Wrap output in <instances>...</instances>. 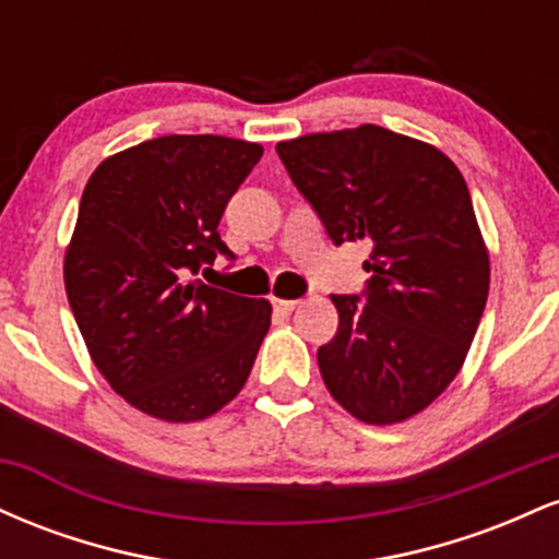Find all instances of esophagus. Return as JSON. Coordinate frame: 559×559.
Returning <instances> with one entry per match:
<instances>
[{"label":"esophagus","mask_w":559,"mask_h":559,"mask_svg":"<svg viewBox=\"0 0 559 559\" xmlns=\"http://www.w3.org/2000/svg\"><path fill=\"white\" fill-rule=\"evenodd\" d=\"M299 301L297 299H275L273 297V310L281 312V316H292L294 310H297Z\"/></svg>","instance_id":"1"}]
</instances>
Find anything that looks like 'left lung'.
Listing matches in <instances>:
<instances>
[{"instance_id": "8db88e82", "label": "left lung", "mask_w": 559, "mask_h": 559, "mask_svg": "<svg viewBox=\"0 0 559 559\" xmlns=\"http://www.w3.org/2000/svg\"><path fill=\"white\" fill-rule=\"evenodd\" d=\"M336 247L368 241L360 294H333L338 331L320 376L370 426L413 418L463 368L489 297V254L463 173L418 139L381 126L275 146Z\"/></svg>"}]
</instances>
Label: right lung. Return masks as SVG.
Instances as JSON below:
<instances>
[{"instance_id":"add662e5","label":"right lung","mask_w":559,"mask_h":559,"mask_svg":"<svg viewBox=\"0 0 559 559\" xmlns=\"http://www.w3.org/2000/svg\"><path fill=\"white\" fill-rule=\"evenodd\" d=\"M262 146L159 136L107 157L83 189L66 292L99 373L168 423L204 420L239 394L271 329V301L194 275L217 254L228 199Z\"/></svg>"}]
</instances>
